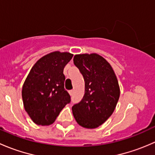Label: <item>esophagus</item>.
<instances>
[{
	"label": "esophagus",
	"mask_w": 155,
	"mask_h": 155,
	"mask_svg": "<svg viewBox=\"0 0 155 155\" xmlns=\"http://www.w3.org/2000/svg\"><path fill=\"white\" fill-rule=\"evenodd\" d=\"M69 94H70V95H73V90H70V91H69Z\"/></svg>",
	"instance_id": "obj_1"
}]
</instances>
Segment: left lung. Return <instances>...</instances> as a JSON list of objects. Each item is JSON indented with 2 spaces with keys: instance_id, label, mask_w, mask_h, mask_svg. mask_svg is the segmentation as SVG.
Instances as JSON below:
<instances>
[{
  "instance_id": "obj_1",
  "label": "left lung",
  "mask_w": 155,
  "mask_h": 155,
  "mask_svg": "<svg viewBox=\"0 0 155 155\" xmlns=\"http://www.w3.org/2000/svg\"><path fill=\"white\" fill-rule=\"evenodd\" d=\"M73 63L85 80V94L72 107L76 122L87 129L104 124L112 115L120 97V87L112 66L96 53L76 54Z\"/></svg>"
}]
</instances>
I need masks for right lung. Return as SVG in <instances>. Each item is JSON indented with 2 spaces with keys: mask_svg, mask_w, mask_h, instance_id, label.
<instances>
[{
  "mask_svg": "<svg viewBox=\"0 0 155 155\" xmlns=\"http://www.w3.org/2000/svg\"><path fill=\"white\" fill-rule=\"evenodd\" d=\"M70 52L56 51L39 59L30 70L21 90L23 104L38 125H49L70 102L64 89V68L73 58Z\"/></svg>",
  "mask_w": 155,
  "mask_h": 155,
  "instance_id": "add662e5",
  "label": "right lung"
}]
</instances>
